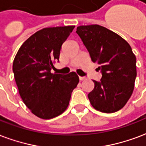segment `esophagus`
<instances>
[{
	"label": "esophagus",
	"instance_id": "34e87169",
	"mask_svg": "<svg viewBox=\"0 0 146 146\" xmlns=\"http://www.w3.org/2000/svg\"><path fill=\"white\" fill-rule=\"evenodd\" d=\"M79 79H80V81H84V80H86V77H79Z\"/></svg>",
	"mask_w": 146,
	"mask_h": 146
}]
</instances>
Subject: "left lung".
<instances>
[{
  "label": "left lung",
  "instance_id": "left-lung-1",
  "mask_svg": "<svg viewBox=\"0 0 146 146\" xmlns=\"http://www.w3.org/2000/svg\"><path fill=\"white\" fill-rule=\"evenodd\" d=\"M77 34L97 63L100 82L93 80L88 94L91 105L103 113H113L124 107L132 94L137 75L136 57L128 42L113 31L99 25H80Z\"/></svg>",
  "mask_w": 146,
  "mask_h": 146
}]
</instances>
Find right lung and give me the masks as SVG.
Masks as SVG:
<instances>
[{"label": "right lung", "mask_w": 146, "mask_h": 146, "mask_svg": "<svg viewBox=\"0 0 146 146\" xmlns=\"http://www.w3.org/2000/svg\"><path fill=\"white\" fill-rule=\"evenodd\" d=\"M74 25L44 28L23 42L14 59L13 72L19 95L34 115L57 117L68 108L72 92L79 82L75 72L51 73L59 60L63 42Z\"/></svg>", "instance_id": "add662e5"}]
</instances>
